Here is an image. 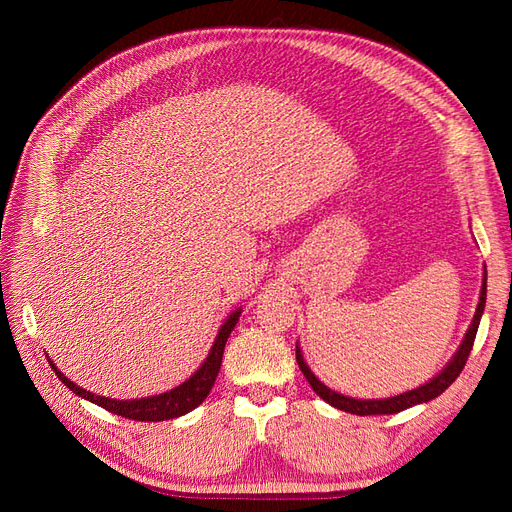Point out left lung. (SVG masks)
I'll list each match as a JSON object with an SVG mask.
<instances>
[{
  "label": "left lung",
  "instance_id": "obj_1",
  "mask_svg": "<svg viewBox=\"0 0 512 512\" xmlns=\"http://www.w3.org/2000/svg\"><path fill=\"white\" fill-rule=\"evenodd\" d=\"M485 299H487V273H485V280H483V288H480V301H478V307H476V314H474V320L470 324V329L466 333V339H463V344L459 346L457 354L453 356V361L448 363L442 374H438L436 378H431L427 384L418 386V389H412L404 395H397V397H389V399H352V397H346V395H339L335 391H331L329 386H324L314 374L312 369H309L303 361V354L297 346V363H299V369L303 371V376L307 378V382L312 384V389L316 391L318 397H322L327 404H331L333 408L337 410H344V412H350V414H359V416H369V414H397L401 410L406 408H412L416 404H425V401L438 397L440 393H444L448 386H451L457 376L463 371V367H466V361L468 356L472 352V346H474V339H476V331H478V324H480V316H483V309H485Z\"/></svg>",
  "mask_w": 512,
  "mask_h": 512
}]
</instances>
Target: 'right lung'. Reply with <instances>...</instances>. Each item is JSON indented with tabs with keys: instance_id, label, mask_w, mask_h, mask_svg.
<instances>
[{
	"instance_id": "add662e5",
	"label": "right lung",
	"mask_w": 512,
	"mask_h": 512,
	"mask_svg": "<svg viewBox=\"0 0 512 512\" xmlns=\"http://www.w3.org/2000/svg\"><path fill=\"white\" fill-rule=\"evenodd\" d=\"M239 314L241 312L237 309V312H232L226 318L218 337H215V344L207 356V361L200 365L196 374L190 380H185L181 386H177V389L156 395V397H143V399H132V401L100 397V395H94V393L81 389V386H76L74 382H70L64 374H61V371L53 365V361H49V363L55 369L57 378L64 382L70 391L91 401V404H98L100 408L113 412L117 416H126V418H130V421H149V423L151 421H168V418H177V416L188 414L190 410H194L196 406H200L207 399L215 378H218L222 356H224V346L228 342L230 331L235 329Z\"/></svg>"
}]
</instances>
